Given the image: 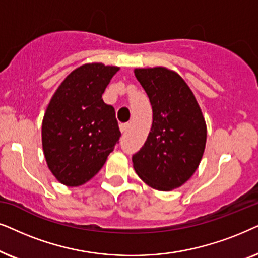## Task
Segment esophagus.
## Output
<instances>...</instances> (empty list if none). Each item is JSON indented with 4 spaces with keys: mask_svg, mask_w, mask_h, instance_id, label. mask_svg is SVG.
Wrapping results in <instances>:
<instances>
[{
    "mask_svg": "<svg viewBox=\"0 0 258 258\" xmlns=\"http://www.w3.org/2000/svg\"><path fill=\"white\" fill-rule=\"evenodd\" d=\"M119 127H120V131H121V133H125L127 131V128H128V123H120Z\"/></svg>",
    "mask_w": 258,
    "mask_h": 258,
    "instance_id": "esophagus-1",
    "label": "esophagus"
}]
</instances>
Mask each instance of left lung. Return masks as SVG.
Returning <instances> with one entry per match:
<instances>
[{"label": "left lung", "mask_w": 258, "mask_h": 258, "mask_svg": "<svg viewBox=\"0 0 258 258\" xmlns=\"http://www.w3.org/2000/svg\"><path fill=\"white\" fill-rule=\"evenodd\" d=\"M153 112L151 132L132 157L143 181L159 191L177 188L198 169L207 144V123L184 79L165 67L136 68Z\"/></svg>", "instance_id": "obj_1"}]
</instances>
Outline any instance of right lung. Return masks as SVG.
Segmentation results:
<instances>
[{
	"label": "right lung",
	"mask_w": 258,
	"mask_h": 258,
	"mask_svg": "<svg viewBox=\"0 0 258 258\" xmlns=\"http://www.w3.org/2000/svg\"><path fill=\"white\" fill-rule=\"evenodd\" d=\"M119 67L86 63L57 87L42 120L48 169L66 186H80L97 174L121 136L115 111L102 100Z\"/></svg>",
	"instance_id": "1"
}]
</instances>
